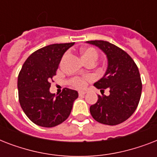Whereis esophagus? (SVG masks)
<instances>
[{
	"instance_id": "esophagus-1",
	"label": "esophagus",
	"mask_w": 157,
	"mask_h": 157,
	"mask_svg": "<svg viewBox=\"0 0 157 157\" xmlns=\"http://www.w3.org/2000/svg\"><path fill=\"white\" fill-rule=\"evenodd\" d=\"M79 96H83L86 94V92L85 91H79Z\"/></svg>"
}]
</instances>
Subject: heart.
<instances>
[{"label": "heart", "instance_id": "obj_1", "mask_svg": "<svg viewBox=\"0 0 157 157\" xmlns=\"http://www.w3.org/2000/svg\"><path fill=\"white\" fill-rule=\"evenodd\" d=\"M81 57L85 63L89 61H94L98 59V53L95 48L94 47H86L83 48L81 51ZM90 76H85L81 77H74L70 81L71 86H74L76 89H83L86 86L87 81H90Z\"/></svg>", "mask_w": 157, "mask_h": 157}]
</instances>
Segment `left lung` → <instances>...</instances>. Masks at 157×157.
Returning <instances> with one entry per match:
<instances>
[{
  "label": "left lung",
  "mask_w": 157,
  "mask_h": 157,
  "mask_svg": "<svg viewBox=\"0 0 157 157\" xmlns=\"http://www.w3.org/2000/svg\"><path fill=\"white\" fill-rule=\"evenodd\" d=\"M106 54L108 66L106 73L94 86L109 96L98 95L97 103L90 107L96 121L108 125L121 124L136 110L142 94V81L136 63L124 50L105 40H89Z\"/></svg>",
  "instance_id": "obj_1"
}]
</instances>
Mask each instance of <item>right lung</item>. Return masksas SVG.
<instances>
[{
  "label": "right lung",
  "instance_id": "obj_1",
  "mask_svg": "<svg viewBox=\"0 0 157 157\" xmlns=\"http://www.w3.org/2000/svg\"><path fill=\"white\" fill-rule=\"evenodd\" d=\"M75 43L53 44L33 52L24 62L18 76V100L29 119L37 125L54 127L67 119L76 90L64 88L58 96L50 92L63 54Z\"/></svg>",
  "mask_w": 157,
  "mask_h": 157
}]
</instances>
